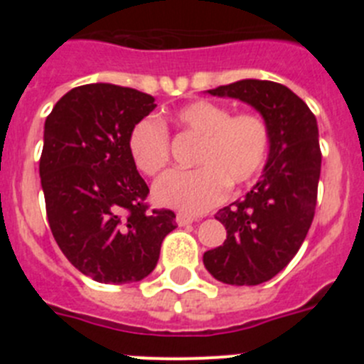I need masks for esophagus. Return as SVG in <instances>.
Instances as JSON below:
<instances>
[{"mask_svg":"<svg viewBox=\"0 0 364 364\" xmlns=\"http://www.w3.org/2000/svg\"><path fill=\"white\" fill-rule=\"evenodd\" d=\"M195 220H197V218L191 217V215H188V213L176 215V224H178V226H189V224H193Z\"/></svg>","mask_w":364,"mask_h":364,"instance_id":"1","label":"esophagus"}]
</instances>
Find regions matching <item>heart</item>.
I'll return each instance as SVG.
<instances>
[{"instance_id": "heart-1", "label": "heart", "mask_w": 364, "mask_h": 364, "mask_svg": "<svg viewBox=\"0 0 364 364\" xmlns=\"http://www.w3.org/2000/svg\"><path fill=\"white\" fill-rule=\"evenodd\" d=\"M171 124L198 138L193 171H171L154 184V200L186 213H202L222 202L228 186L239 188L257 178L269 154L272 131L255 112L231 114L226 105L195 100L171 112ZM127 151L138 171L162 173L169 164V134L156 118L131 127Z\"/></svg>"}]
</instances>
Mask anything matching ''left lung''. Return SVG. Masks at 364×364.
Listing matches in <instances>:
<instances>
[{"label": "left lung", "mask_w": 364, "mask_h": 364, "mask_svg": "<svg viewBox=\"0 0 364 364\" xmlns=\"http://www.w3.org/2000/svg\"><path fill=\"white\" fill-rule=\"evenodd\" d=\"M210 92L253 105L268 122L272 146L264 175L246 198L217 211L228 237L202 260L217 281L262 284L288 266L314 220L321 175L317 120L295 92L268 80H240Z\"/></svg>", "instance_id": "obj_1"}]
</instances>
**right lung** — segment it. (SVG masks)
I'll return each instance as SVG.
<instances>
[{"label": "right lung", "mask_w": 364, "mask_h": 364, "mask_svg": "<svg viewBox=\"0 0 364 364\" xmlns=\"http://www.w3.org/2000/svg\"><path fill=\"white\" fill-rule=\"evenodd\" d=\"M154 107L153 96L131 87L89 83L62 96L45 120L47 220L70 264L96 282L142 281L176 228L171 210L149 211V188L127 151L131 127Z\"/></svg>", "instance_id": "right-lung-1"}]
</instances>
